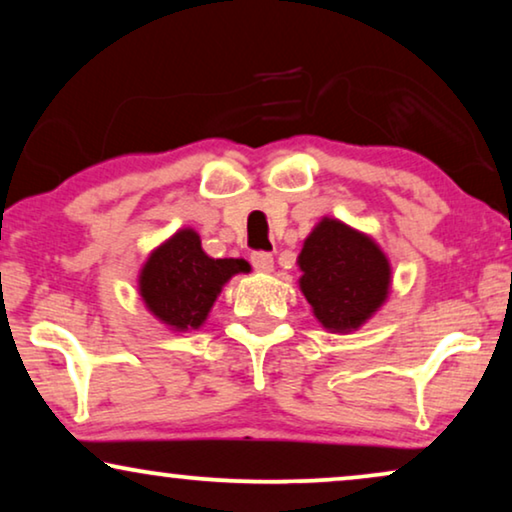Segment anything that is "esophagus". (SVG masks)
Masks as SVG:
<instances>
[{
    "label": "esophagus",
    "mask_w": 512,
    "mask_h": 512,
    "mask_svg": "<svg viewBox=\"0 0 512 512\" xmlns=\"http://www.w3.org/2000/svg\"><path fill=\"white\" fill-rule=\"evenodd\" d=\"M251 265L261 272H270L275 261H272V254H268V251H254V254H251Z\"/></svg>",
    "instance_id": "1"
}]
</instances>
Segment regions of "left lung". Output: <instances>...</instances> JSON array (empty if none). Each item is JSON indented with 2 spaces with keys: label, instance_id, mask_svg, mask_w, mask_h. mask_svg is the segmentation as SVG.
<instances>
[{
  "label": "left lung",
  "instance_id": "obj_1",
  "mask_svg": "<svg viewBox=\"0 0 512 512\" xmlns=\"http://www.w3.org/2000/svg\"><path fill=\"white\" fill-rule=\"evenodd\" d=\"M298 284L326 331L352 333L384 305L391 265L373 237L324 216L298 254Z\"/></svg>",
  "mask_w": 512,
  "mask_h": 512
}]
</instances>
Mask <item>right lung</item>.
I'll list each match as a JSON object with an SVG mask.
<instances>
[{
    "mask_svg": "<svg viewBox=\"0 0 512 512\" xmlns=\"http://www.w3.org/2000/svg\"><path fill=\"white\" fill-rule=\"evenodd\" d=\"M237 272H249L244 258H209L200 235L181 228L146 258L139 270V296L170 331H195L207 321L223 284Z\"/></svg>",
    "mask_w": 512,
    "mask_h": 512,
    "instance_id": "1",
    "label": "right lung"
}]
</instances>
